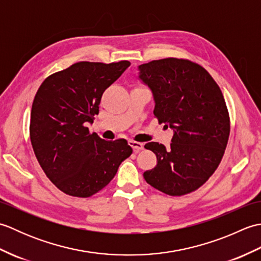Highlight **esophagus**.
<instances>
[{
  "label": "esophagus",
  "instance_id": "1",
  "mask_svg": "<svg viewBox=\"0 0 261 261\" xmlns=\"http://www.w3.org/2000/svg\"><path fill=\"white\" fill-rule=\"evenodd\" d=\"M129 145L132 147V149H134L135 152H139L140 150H142V149H143V143L142 142L130 140L129 141Z\"/></svg>",
  "mask_w": 261,
  "mask_h": 261
}]
</instances>
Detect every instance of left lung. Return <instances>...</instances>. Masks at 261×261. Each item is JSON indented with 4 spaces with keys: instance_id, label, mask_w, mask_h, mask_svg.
<instances>
[{
    "instance_id": "1",
    "label": "left lung",
    "mask_w": 261,
    "mask_h": 261,
    "mask_svg": "<svg viewBox=\"0 0 261 261\" xmlns=\"http://www.w3.org/2000/svg\"><path fill=\"white\" fill-rule=\"evenodd\" d=\"M138 69L152 92L154 116L174 130L170 148L145 145L157 156V165L143 177L170 196L196 191L219 167L228 145L230 118L223 94L208 71L191 60H152Z\"/></svg>"
}]
</instances>
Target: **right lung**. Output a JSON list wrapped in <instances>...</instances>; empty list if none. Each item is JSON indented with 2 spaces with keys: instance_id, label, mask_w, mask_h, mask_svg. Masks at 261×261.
Returning <instances> with one entry per match:
<instances>
[{
  "instance_id": "add662e5",
  "label": "right lung",
  "mask_w": 261,
  "mask_h": 261,
  "mask_svg": "<svg viewBox=\"0 0 261 261\" xmlns=\"http://www.w3.org/2000/svg\"><path fill=\"white\" fill-rule=\"evenodd\" d=\"M130 65L80 62L48 76L39 87L31 109V145L46 176L67 195L96 194L132 153L125 139L107 141L86 126L98 114L104 91Z\"/></svg>"
}]
</instances>
